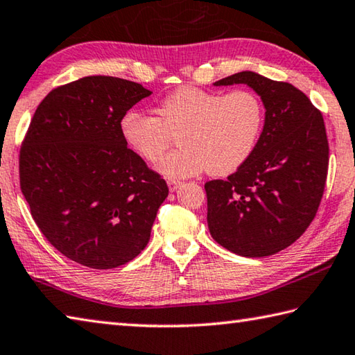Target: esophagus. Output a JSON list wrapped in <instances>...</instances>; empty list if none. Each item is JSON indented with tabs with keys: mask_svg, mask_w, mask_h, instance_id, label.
<instances>
[{
	"mask_svg": "<svg viewBox=\"0 0 355 355\" xmlns=\"http://www.w3.org/2000/svg\"><path fill=\"white\" fill-rule=\"evenodd\" d=\"M180 184H182V182H180V180H167V186H169V191L171 192L177 191Z\"/></svg>",
	"mask_w": 355,
	"mask_h": 355,
	"instance_id": "34e87169",
	"label": "esophagus"
}]
</instances>
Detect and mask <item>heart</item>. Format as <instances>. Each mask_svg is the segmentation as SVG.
<instances>
[{
	"mask_svg": "<svg viewBox=\"0 0 355 355\" xmlns=\"http://www.w3.org/2000/svg\"><path fill=\"white\" fill-rule=\"evenodd\" d=\"M266 107L251 89L212 92L183 87L166 96L159 118L132 110L121 121L122 137L144 159L155 163L180 133L182 147L159 161L166 177L182 178L202 171L227 175L241 167L261 138Z\"/></svg>",
	"mask_w": 355,
	"mask_h": 355,
	"instance_id": "b5f03b06",
	"label": "heart"
}]
</instances>
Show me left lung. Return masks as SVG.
Listing matches in <instances>:
<instances>
[{"label": "left lung", "mask_w": 355, "mask_h": 355, "mask_svg": "<svg viewBox=\"0 0 355 355\" xmlns=\"http://www.w3.org/2000/svg\"><path fill=\"white\" fill-rule=\"evenodd\" d=\"M245 83L261 96L266 122L250 158L227 180L206 182L208 228L245 257L272 256L304 233L323 197L329 143L323 114L292 83L242 71L214 85Z\"/></svg>", "instance_id": "1"}]
</instances>
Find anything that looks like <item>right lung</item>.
<instances>
[{
    "label": "right lung",
    "mask_w": 355,
    "mask_h": 355,
    "mask_svg": "<svg viewBox=\"0 0 355 355\" xmlns=\"http://www.w3.org/2000/svg\"><path fill=\"white\" fill-rule=\"evenodd\" d=\"M137 82L88 76L37 107L20 149V186L43 236L96 270L135 259L169 188L127 147L121 121L150 96Z\"/></svg>",
    "instance_id": "obj_1"
}]
</instances>
